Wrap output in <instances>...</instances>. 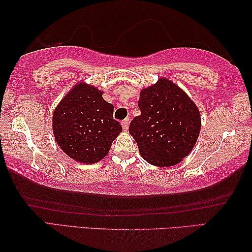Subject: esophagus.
Masks as SVG:
<instances>
[{"label": "esophagus", "instance_id": "34e87169", "mask_svg": "<svg viewBox=\"0 0 252 252\" xmlns=\"http://www.w3.org/2000/svg\"><path fill=\"white\" fill-rule=\"evenodd\" d=\"M122 126H123V129L124 130H127L128 129V126H129V119L128 118H125L124 121L122 122Z\"/></svg>", "mask_w": 252, "mask_h": 252}]
</instances>
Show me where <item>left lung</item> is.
Masks as SVG:
<instances>
[{"label": "left lung", "mask_w": 252, "mask_h": 252, "mask_svg": "<svg viewBox=\"0 0 252 252\" xmlns=\"http://www.w3.org/2000/svg\"><path fill=\"white\" fill-rule=\"evenodd\" d=\"M141 115L129 125L139 154L159 167L181 163L191 153L199 138L201 114L183 89L166 78L139 94Z\"/></svg>", "instance_id": "1"}]
</instances>
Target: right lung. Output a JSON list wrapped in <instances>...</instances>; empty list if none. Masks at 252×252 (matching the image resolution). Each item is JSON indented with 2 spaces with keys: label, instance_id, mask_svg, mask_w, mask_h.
<instances>
[{
  "label": "right lung",
  "instance_id": "add662e5",
  "mask_svg": "<svg viewBox=\"0 0 252 252\" xmlns=\"http://www.w3.org/2000/svg\"><path fill=\"white\" fill-rule=\"evenodd\" d=\"M113 113L114 106L102 98V90L78 82L53 111L52 131L57 144L76 162H99L123 130Z\"/></svg>",
  "mask_w": 252,
  "mask_h": 252
}]
</instances>
